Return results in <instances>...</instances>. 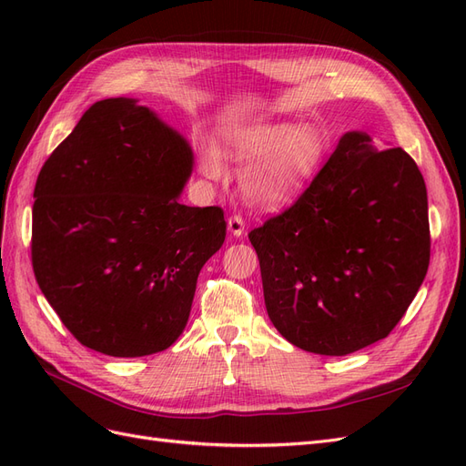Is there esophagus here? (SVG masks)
<instances>
[{"label":"esophagus","mask_w":466,"mask_h":466,"mask_svg":"<svg viewBox=\"0 0 466 466\" xmlns=\"http://www.w3.org/2000/svg\"><path fill=\"white\" fill-rule=\"evenodd\" d=\"M228 228H229L231 235L241 237V235L245 233V219H243L241 216H238V214H235V216H231V218L228 219Z\"/></svg>","instance_id":"34e87169"}]
</instances>
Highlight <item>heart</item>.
<instances>
[{
	"instance_id": "obj_1",
	"label": "heart",
	"mask_w": 466,
	"mask_h": 466,
	"mask_svg": "<svg viewBox=\"0 0 466 466\" xmlns=\"http://www.w3.org/2000/svg\"><path fill=\"white\" fill-rule=\"evenodd\" d=\"M228 147L233 161L255 163L243 175V192L252 204L266 209H278L298 198L324 153V142L313 126L291 128L288 124L237 130ZM200 171L214 180L223 177L225 167L216 149L202 151Z\"/></svg>"
}]
</instances>
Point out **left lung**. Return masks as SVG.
Returning a JSON list of instances; mask_svg holds the SVG:
<instances>
[{"label": "left lung", "mask_w": 466, "mask_h": 466, "mask_svg": "<svg viewBox=\"0 0 466 466\" xmlns=\"http://www.w3.org/2000/svg\"><path fill=\"white\" fill-rule=\"evenodd\" d=\"M288 342L346 356L387 338L430 266L428 192L400 147L346 134L298 200L248 233Z\"/></svg>", "instance_id": "left-lung-1"}]
</instances>
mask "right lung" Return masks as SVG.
<instances>
[{"label": "right lung", "instance_id": "1", "mask_svg": "<svg viewBox=\"0 0 466 466\" xmlns=\"http://www.w3.org/2000/svg\"><path fill=\"white\" fill-rule=\"evenodd\" d=\"M187 139L134 98H105L42 165L31 258L76 340L112 358L167 350L187 327L196 279L225 241L219 206L178 194Z\"/></svg>", "mask_w": 466, "mask_h": 466}]
</instances>
